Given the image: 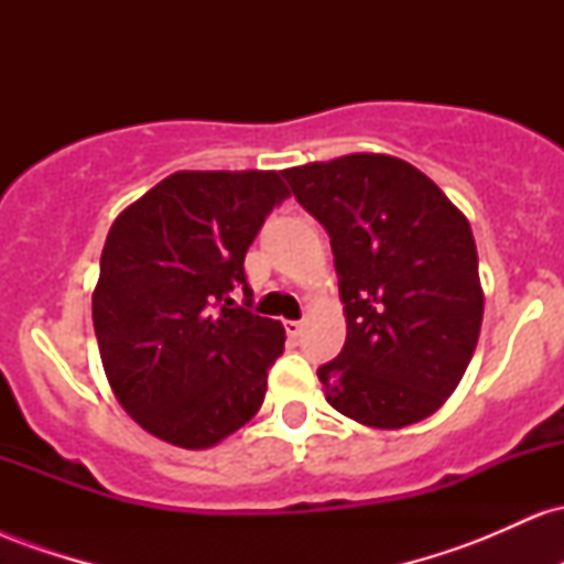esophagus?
<instances>
[{"instance_id":"obj_1","label":"esophagus","mask_w":564,"mask_h":564,"mask_svg":"<svg viewBox=\"0 0 564 564\" xmlns=\"http://www.w3.org/2000/svg\"><path fill=\"white\" fill-rule=\"evenodd\" d=\"M283 328H286V334L291 336V339H296V336H300L302 334V321H286V323H283Z\"/></svg>"}]
</instances>
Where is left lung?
Here are the masks:
<instances>
[{
  "label": "left lung",
  "mask_w": 564,
  "mask_h": 564,
  "mask_svg": "<svg viewBox=\"0 0 564 564\" xmlns=\"http://www.w3.org/2000/svg\"><path fill=\"white\" fill-rule=\"evenodd\" d=\"M332 238L347 339L318 368L326 400L355 422L400 430L448 400L482 323L467 217L403 159L352 153L281 172Z\"/></svg>",
  "instance_id": "1"
}]
</instances>
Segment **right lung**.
I'll use <instances>...</instances> for the list:
<instances>
[{
  "instance_id": "right-lung-1",
  "label": "right lung",
  "mask_w": 564,
  "mask_h": 564,
  "mask_svg": "<svg viewBox=\"0 0 564 564\" xmlns=\"http://www.w3.org/2000/svg\"><path fill=\"white\" fill-rule=\"evenodd\" d=\"M289 196L278 172H174L108 230L97 347L116 400L151 435L209 448L260 411L286 332L251 313L243 260Z\"/></svg>"
}]
</instances>
